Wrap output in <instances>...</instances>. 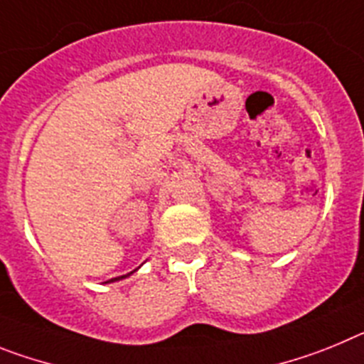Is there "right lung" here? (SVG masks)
<instances>
[{"label":"right lung","mask_w":364,"mask_h":364,"mask_svg":"<svg viewBox=\"0 0 364 364\" xmlns=\"http://www.w3.org/2000/svg\"><path fill=\"white\" fill-rule=\"evenodd\" d=\"M132 274V273H129ZM128 277V274H124V277H117V278H112V280H107V282H115V280H121V278H126Z\"/></svg>","instance_id":"1"}]
</instances>
